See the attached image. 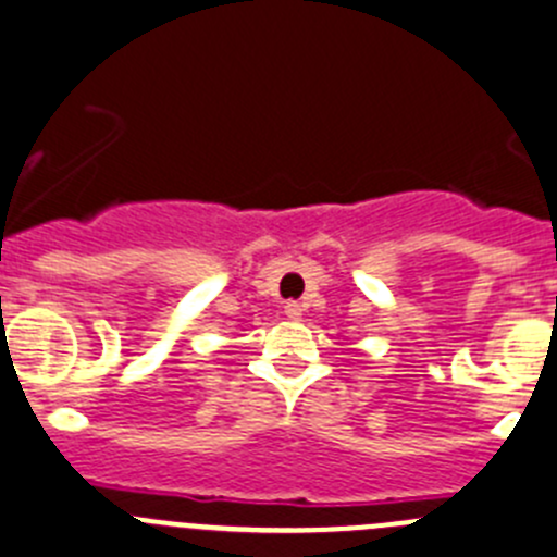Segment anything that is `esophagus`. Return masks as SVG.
I'll return each mask as SVG.
<instances>
[{"mask_svg": "<svg viewBox=\"0 0 557 557\" xmlns=\"http://www.w3.org/2000/svg\"><path fill=\"white\" fill-rule=\"evenodd\" d=\"M285 315H288L290 321H299V318H301V305H299V301H288V305H285Z\"/></svg>", "mask_w": 557, "mask_h": 557, "instance_id": "obj_1", "label": "esophagus"}]
</instances>
